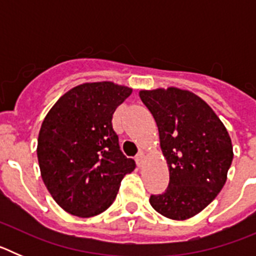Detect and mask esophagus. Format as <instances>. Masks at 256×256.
Instances as JSON below:
<instances>
[{
	"label": "esophagus",
	"instance_id": "esophagus-1",
	"mask_svg": "<svg viewBox=\"0 0 256 256\" xmlns=\"http://www.w3.org/2000/svg\"><path fill=\"white\" fill-rule=\"evenodd\" d=\"M144 152H138L137 155H136V162H137V165H138V166H141L142 162H144Z\"/></svg>",
	"mask_w": 256,
	"mask_h": 256
}]
</instances>
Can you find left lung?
Returning a JSON list of instances; mask_svg holds the SVG:
<instances>
[{
	"label": "left lung",
	"instance_id": "obj_1",
	"mask_svg": "<svg viewBox=\"0 0 256 256\" xmlns=\"http://www.w3.org/2000/svg\"><path fill=\"white\" fill-rule=\"evenodd\" d=\"M140 97L158 124L169 168L168 188L151 195V206L166 218H191L224 186L234 159L230 134L212 108L192 92L158 88L141 91Z\"/></svg>",
	"mask_w": 256,
	"mask_h": 256
}]
</instances>
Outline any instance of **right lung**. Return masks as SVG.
Listing matches in <instances>:
<instances>
[{
    "label": "right lung",
    "instance_id": "add662e5",
    "mask_svg": "<svg viewBox=\"0 0 256 256\" xmlns=\"http://www.w3.org/2000/svg\"><path fill=\"white\" fill-rule=\"evenodd\" d=\"M132 90L112 82L84 83L61 96L38 136L40 176L54 200L82 218L114 202L136 162L120 150L112 114Z\"/></svg>",
    "mask_w": 256,
    "mask_h": 256
}]
</instances>
